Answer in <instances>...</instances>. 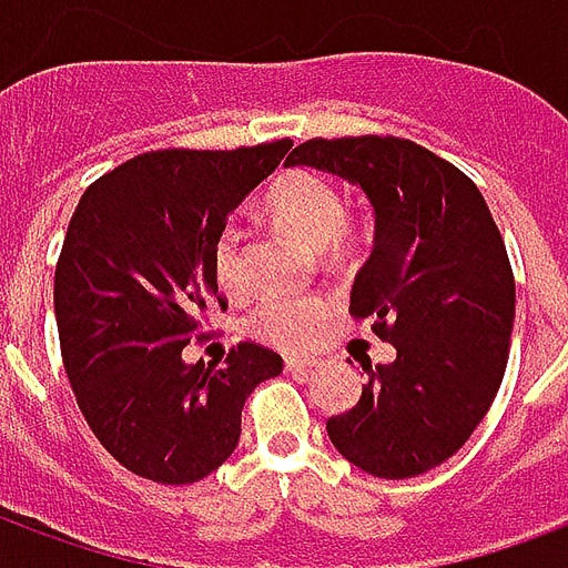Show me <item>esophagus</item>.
I'll use <instances>...</instances> for the list:
<instances>
[{"label":"esophagus","mask_w":568,"mask_h":568,"mask_svg":"<svg viewBox=\"0 0 568 568\" xmlns=\"http://www.w3.org/2000/svg\"><path fill=\"white\" fill-rule=\"evenodd\" d=\"M320 365V362H313V358H285V371H292V374H307Z\"/></svg>","instance_id":"1"}]
</instances>
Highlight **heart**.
<instances>
[{
  "label": "heart",
  "mask_w": 568,
  "mask_h": 568,
  "mask_svg": "<svg viewBox=\"0 0 568 568\" xmlns=\"http://www.w3.org/2000/svg\"><path fill=\"white\" fill-rule=\"evenodd\" d=\"M267 212L276 222L297 234L328 258L344 255L353 246V224L346 219V200L328 175L297 166L285 170L267 191ZM215 280L227 295H243L248 285L243 236L227 227L212 255ZM332 307L325 297H271L248 316V328L261 341L283 349H307L328 325Z\"/></svg>",
  "instance_id": "obj_1"
}]
</instances>
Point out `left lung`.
Wrapping results in <instances>:
<instances>
[{"label":"left lung","instance_id":"obj_1","mask_svg":"<svg viewBox=\"0 0 568 568\" xmlns=\"http://www.w3.org/2000/svg\"><path fill=\"white\" fill-rule=\"evenodd\" d=\"M341 175L374 206V252L349 313L395 346L353 410L325 423L349 463L386 480L447 463L499 393L514 325V273L477 185L398 136L307 140L288 158Z\"/></svg>","mask_w":568,"mask_h":568}]
</instances>
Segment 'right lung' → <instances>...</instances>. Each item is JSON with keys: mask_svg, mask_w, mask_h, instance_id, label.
Wrapping results in <instances>:
<instances>
[{"mask_svg": "<svg viewBox=\"0 0 568 568\" xmlns=\"http://www.w3.org/2000/svg\"><path fill=\"white\" fill-rule=\"evenodd\" d=\"M288 140L234 151H145L100 175L72 212L54 273L63 368L105 450L154 484L212 475L240 414L283 358L236 344L222 368L182 358L219 297L227 215L280 166ZM200 337V334H197Z\"/></svg>", "mask_w": 568, "mask_h": 568, "instance_id": "obj_1", "label": "right lung"}]
</instances>
